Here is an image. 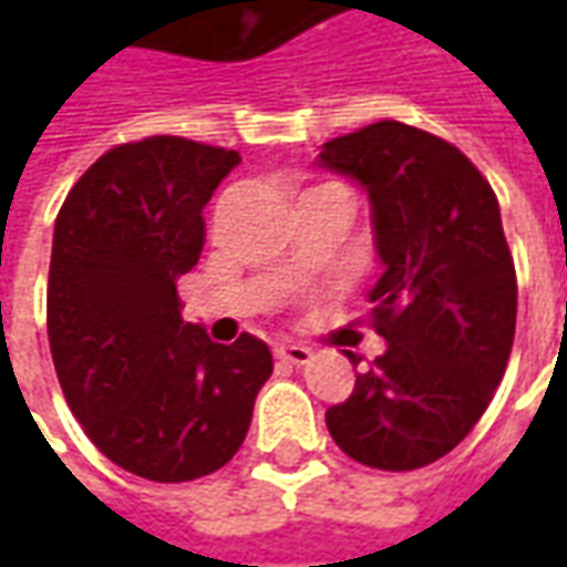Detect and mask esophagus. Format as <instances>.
Masks as SVG:
<instances>
[{
	"label": "esophagus",
	"mask_w": 567,
	"mask_h": 567,
	"mask_svg": "<svg viewBox=\"0 0 567 567\" xmlns=\"http://www.w3.org/2000/svg\"><path fill=\"white\" fill-rule=\"evenodd\" d=\"M276 358L285 361V364H297V368H300V364H309L312 352L300 343H279L276 346Z\"/></svg>",
	"instance_id": "esophagus-1"
}]
</instances>
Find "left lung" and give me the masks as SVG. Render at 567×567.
<instances>
[{
	"label": "left lung",
	"mask_w": 567,
	"mask_h": 567,
	"mask_svg": "<svg viewBox=\"0 0 567 567\" xmlns=\"http://www.w3.org/2000/svg\"><path fill=\"white\" fill-rule=\"evenodd\" d=\"M319 166L368 190L370 319L389 343L324 422L349 458L416 471L471 434L507 370L516 270L498 199L455 145L401 121L324 142Z\"/></svg>",
	"instance_id": "1"
}]
</instances>
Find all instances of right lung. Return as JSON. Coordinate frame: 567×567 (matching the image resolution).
Listing matches in <instances>:
<instances>
[{"mask_svg": "<svg viewBox=\"0 0 567 567\" xmlns=\"http://www.w3.org/2000/svg\"><path fill=\"white\" fill-rule=\"evenodd\" d=\"M239 154L182 136L105 151L54 224L48 340L93 446L130 474L187 483L230 462L272 355L182 321L175 282L206 243L203 206Z\"/></svg>", "mask_w": 567, "mask_h": 567, "instance_id": "add662e5", "label": "right lung"}]
</instances>
